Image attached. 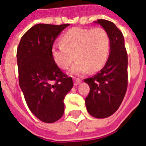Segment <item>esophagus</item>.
<instances>
[{"label":"esophagus","instance_id":"34e87169","mask_svg":"<svg viewBox=\"0 0 146 146\" xmlns=\"http://www.w3.org/2000/svg\"><path fill=\"white\" fill-rule=\"evenodd\" d=\"M73 83H74V85L75 86L79 85L81 83V80L78 79V78H74V80H73Z\"/></svg>","mask_w":146,"mask_h":146}]
</instances>
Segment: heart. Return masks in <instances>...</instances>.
Instances as JSON below:
<instances>
[{"label": "heart", "mask_w": 146, "mask_h": 146, "mask_svg": "<svg viewBox=\"0 0 146 146\" xmlns=\"http://www.w3.org/2000/svg\"><path fill=\"white\" fill-rule=\"evenodd\" d=\"M110 37L102 28H73L65 33L61 42L51 47V56L62 69H67L76 58L70 73L83 75L102 68L110 53Z\"/></svg>", "instance_id": "1"}]
</instances>
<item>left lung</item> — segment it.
I'll list each match as a JSON object with an SVG mask.
<instances>
[{"instance_id": "8db88e82", "label": "left lung", "mask_w": 146, "mask_h": 146, "mask_svg": "<svg viewBox=\"0 0 146 146\" xmlns=\"http://www.w3.org/2000/svg\"><path fill=\"white\" fill-rule=\"evenodd\" d=\"M94 23L100 25L108 33L110 54L96 75L84 80L90 87L85 105L90 115L102 119L113 115L124 98L127 88V54L123 33L115 24L105 19Z\"/></svg>"}]
</instances>
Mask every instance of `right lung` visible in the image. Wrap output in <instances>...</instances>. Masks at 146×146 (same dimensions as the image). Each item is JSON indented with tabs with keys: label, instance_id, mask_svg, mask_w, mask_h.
I'll list each match as a JSON object with an SVG mask.
<instances>
[{
	"label": "right lung",
	"instance_id": "1",
	"mask_svg": "<svg viewBox=\"0 0 146 146\" xmlns=\"http://www.w3.org/2000/svg\"><path fill=\"white\" fill-rule=\"evenodd\" d=\"M69 26L36 24L22 36L17 49L19 82L30 110L44 123H54L64 113V98L73 80L60 70L51 56L57 36Z\"/></svg>",
	"mask_w": 146,
	"mask_h": 146
}]
</instances>
